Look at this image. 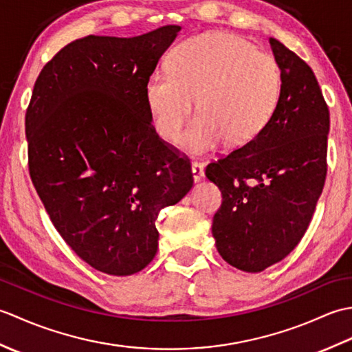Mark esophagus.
<instances>
[{"instance_id":"34e87169","label":"esophagus","mask_w":352,"mask_h":352,"mask_svg":"<svg viewBox=\"0 0 352 352\" xmlns=\"http://www.w3.org/2000/svg\"><path fill=\"white\" fill-rule=\"evenodd\" d=\"M192 174H193V180L199 182L201 178L204 177V166H203V163L192 162Z\"/></svg>"}]
</instances>
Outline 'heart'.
Masks as SVG:
<instances>
[{
    "mask_svg": "<svg viewBox=\"0 0 352 352\" xmlns=\"http://www.w3.org/2000/svg\"><path fill=\"white\" fill-rule=\"evenodd\" d=\"M280 63L242 37L199 34L172 51L168 69L155 71L145 100L159 136L177 142L197 98L199 113L184 134L193 153L250 144L271 124L280 106Z\"/></svg>",
    "mask_w": 352,
    "mask_h": 352,
    "instance_id": "obj_1",
    "label": "heart"
}]
</instances>
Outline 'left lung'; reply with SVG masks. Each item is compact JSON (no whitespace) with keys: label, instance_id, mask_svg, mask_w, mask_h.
Segmentation results:
<instances>
[{"label":"left lung","instance_id":"obj_1","mask_svg":"<svg viewBox=\"0 0 352 352\" xmlns=\"http://www.w3.org/2000/svg\"><path fill=\"white\" fill-rule=\"evenodd\" d=\"M283 74L280 106L250 144L207 164L222 204L212 233L222 258L245 272L278 263L300 243L327 177L330 111L310 66L269 39Z\"/></svg>","mask_w":352,"mask_h":352}]
</instances>
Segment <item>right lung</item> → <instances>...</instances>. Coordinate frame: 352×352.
Returning a JSON list of instances; mask_svg holds the SVG:
<instances>
[{
  "label": "right lung",
  "mask_w": 352,
  "mask_h": 352,
  "mask_svg": "<svg viewBox=\"0 0 352 352\" xmlns=\"http://www.w3.org/2000/svg\"><path fill=\"white\" fill-rule=\"evenodd\" d=\"M182 27L86 36L43 66L25 113L28 170L52 226L96 271L131 275L159 245L155 219L193 186L159 138L145 86Z\"/></svg>",
  "instance_id": "right-lung-1"
}]
</instances>
